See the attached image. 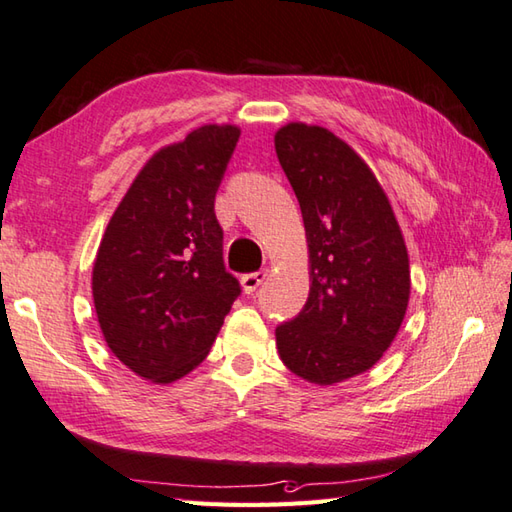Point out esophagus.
Segmentation results:
<instances>
[{
  "mask_svg": "<svg viewBox=\"0 0 512 512\" xmlns=\"http://www.w3.org/2000/svg\"><path fill=\"white\" fill-rule=\"evenodd\" d=\"M267 278V269H260V272H254V274H245L243 278H240V285H243V292L245 294H254L256 289L263 285V281Z\"/></svg>",
  "mask_w": 512,
  "mask_h": 512,
  "instance_id": "1",
  "label": "esophagus"
}]
</instances>
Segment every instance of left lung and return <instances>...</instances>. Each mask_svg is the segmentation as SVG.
<instances>
[{
  "label": "left lung",
  "mask_w": 512,
  "mask_h": 512,
  "mask_svg": "<svg viewBox=\"0 0 512 512\" xmlns=\"http://www.w3.org/2000/svg\"><path fill=\"white\" fill-rule=\"evenodd\" d=\"M276 156L298 198L310 252V296L276 327L281 361L334 385L368 372L392 345L410 301V260L383 187L350 144L289 122Z\"/></svg>",
  "instance_id": "left-lung-1"
}]
</instances>
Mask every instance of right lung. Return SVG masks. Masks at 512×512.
I'll return each instance as SVG.
<instances>
[{"label": "right lung", "instance_id": "add662e5", "mask_svg": "<svg viewBox=\"0 0 512 512\" xmlns=\"http://www.w3.org/2000/svg\"><path fill=\"white\" fill-rule=\"evenodd\" d=\"M236 124H205L147 160L106 225L93 303L109 350L153 383L189 374L214 345L240 285L223 263L216 191Z\"/></svg>", "mask_w": 512, "mask_h": 512}]
</instances>
